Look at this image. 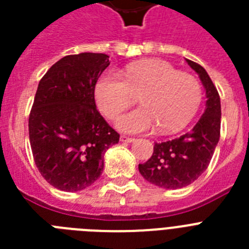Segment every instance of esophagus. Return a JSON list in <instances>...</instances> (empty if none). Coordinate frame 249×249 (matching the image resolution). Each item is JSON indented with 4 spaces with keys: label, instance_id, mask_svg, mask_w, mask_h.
Listing matches in <instances>:
<instances>
[{
    "label": "esophagus",
    "instance_id": "obj_1",
    "mask_svg": "<svg viewBox=\"0 0 249 249\" xmlns=\"http://www.w3.org/2000/svg\"><path fill=\"white\" fill-rule=\"evenodd\" d=\"M120 141L121 142H133V141H134V138H133V137H129V136H125V134H123V136H120Z\"/></svg>",
    "mask_w": 249,
    "mask_h": 249
}]
</instances>
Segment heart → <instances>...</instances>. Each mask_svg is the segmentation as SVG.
Wrapping results in <instances>:
<instances>
[{
    "label": "heart",
    "instance_id": "obj_1",
    "mask_svg": "<svg viewBox=\"0 0 249 249\" xmlns=\"http://www.w3.org/2000/svg\"><path fill=\"white\" fill-rule=\"evenodd\" d=\"M142 106L125 113L117 126L129 133L151 130L176 132L189 123L203 99L196 77L179 72L164 60H143L129 64L121 76L105 72L94 85L98 108L108 119H116L136 99Z\"/></svg>",
    "mask_w": 249,
    "mask_h": 249
}]
</instances>
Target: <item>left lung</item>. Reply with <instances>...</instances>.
<instances>
[{"mask_svg":"<svg viewBox=\"0 0 249 249\" xmlns=\"http://www.w3.org/2000/svg\"><path fill=\"white\" fill-rule=\"evenodd\" d=\"M197 72L207 93L205 111L190 132L176 140L154 146L150 159L138 165L146 181L164 189H182L191 185L208 168L221 132L220 94L200 64L186 59Z\"/></svg>","mask_w":249,"mask_h":249,"instance_id":"1","label":"left lung"}]
</instances>
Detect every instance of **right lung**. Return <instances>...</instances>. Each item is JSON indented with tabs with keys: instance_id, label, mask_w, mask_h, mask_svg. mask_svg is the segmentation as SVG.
<instances>
[{
	"instance_id": "right-lung-1",
	"label": "right lung",
	"mask_w": 249,
	"mask_h": 249,
	"mask_svg": "<svg viewBox=\"0 0 249 249\" xmlns=\"http://www.w3.org/2000/svg\"><path fill=\"white\" fill-rule=\"evenodd\" d=\"M108 58L101 53L64 56L37 88L28 121L33 160L48 183L62 191H80L97 181L105 152L120 138L94 99Z\"/></svg>"
}]
</instances>
